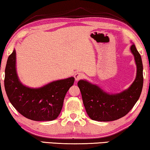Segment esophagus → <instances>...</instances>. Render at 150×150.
Segmentation results:
<instances>
[{
    "mask_svg": "<svg viewBox=\"0 0 150 150\" xmlns=\"http://www.w3.org/2000/svg\"><path fill=\"white\" fill-rule=\"evenodd\" d=\"M74 77L76 81H78V80L82 79V78L83 77V74L82 73H79V72H77L74 75Z\"/></svg>",
    "mask_w": 150,
    "mask_h": 150,
    "instance_id": "obj_1",
    "label": "esophagus"
}]
</instances>
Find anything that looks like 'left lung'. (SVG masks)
<instances>
[{
    "label": "left lung",
    "mask_w": 150,
    "mask_h": 150,
    "mask_svg": "<svg viewBox=\"0 0 150 150\" xmlns=\"http://www.w3.org/2000/svg\"><path fill=\"white\" fill-rule=\"evenodd\" d=\"M137 66V75L130 87L117 94L105 92L96 84L81 79L77 85L88 116L99 122L120 119L131 110L140 97L143 88V63L140 54L134 43L130 46Z\"/></svg>",
    "instance_id": "8db88e82"
}]
</instances>
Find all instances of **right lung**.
Returning a JSON list of instances; mask_svg holds the SVG:
<instances>
[{
  "mask_svg": "<svg viewBox=\"0 0 150 150\" xmlns=\"http://www.w3.org/2000/svg\"><path fill=\"white\" fill-rule=\"evenodd\" d=\"M75 78L56 80L40 88H30L22 83L16 71V52L8 58L5 68V88L8 98L23 116L34 121H52L62 110L67 92Z\"/></svg>",
  "mask_w": 150,
  "mask_h": 150,
  "instance_id": "right-lung-1",
  "label": "right lung"
}]
</instances>
